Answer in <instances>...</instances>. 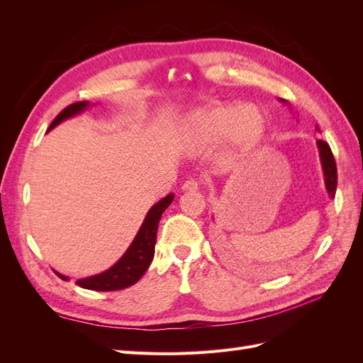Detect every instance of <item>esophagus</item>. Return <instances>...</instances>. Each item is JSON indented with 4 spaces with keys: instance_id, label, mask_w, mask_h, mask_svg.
<instances>
[{
    "instance_id": "esophagus-1",
    "label": "esophagus",
    "mask_w": 363,
    "mask_h": 363,
    "mask_svg": "<svg viewBox=\"0 0 363 363\" xmlns=\"http://www.w3.org/2000/svg\"><path fill=\"white\" fill-rule=\"evenodd\" d=\"M199 188H200V182H196L195 179L186 180L182 186L183 191H199Z\"/></svg>"
}]
</instances>
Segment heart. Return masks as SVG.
<instances>
[{"instance_id": "heart-1", "label": "heart", "mask_w": 363, "mask_h": 363, "mask_svg": "<svg viewBox=\"0 0 363 363\" xmlns=\"http://www.w3.org/2000/svg\"><path fill=\"white\" fill-rule=\"evenodd\" d=\"M188 131L200 140H213L232 133L239 144L250 145L259 140L265 131V116L252 106L216 104L196 112Z\"/></svg>"}]
</instances>
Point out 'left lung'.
<instances>
[{
    "instance_id": "1",
    "label": "left lung",
    "mask_w": 363,
    "mask_h": 363,
    "mask_svg": "<svg viewBox=\"0 0 363 363\" xmlns=\"http://www.w3.org/2000/svg\"><path fill=\"white\" fill-rule=\"evenodd\" d=\"M281 103H288L286 100H280ZM315 130H320V127H315ZM318 150H320V159L323 164V172H324V182H325V189L330 195V199H335L336 194V186H337V169H336V162L333 157V152L330 150V145L324 140L316 142Z\"/></svg>"
}]
</instances>
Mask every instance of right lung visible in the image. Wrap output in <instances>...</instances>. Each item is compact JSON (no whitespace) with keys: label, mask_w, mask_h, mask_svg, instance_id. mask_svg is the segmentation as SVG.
<instances>
[{"label":"right lung","mask_w":363,"mask_h":363,"mask_svg":"<svg viewBox=\"0 0 363 363\" xmlns=\"http://www.w3.org/2000/svg\"><path fill=\"white\" fill-rule=\"evenodd\" d=\"M87 106H89L87 101H79L65 107L63 111L54 118L48 130L59 125L65 119L79 115ZM172 200H174V194H169L150 208L144 223H142L139 228L138 235L133 239V242L130 244L123 257H121L113 267H111L101 274H96V276L77 280L75 283L84 289L101 291V292L125 289L131 286V284H135L142 276H144L152 257H155V245H156L159 221L162 218V213L167 211V207L172 203ZM56 274L62 280H68L67 276H62L59 272Z\"/></svg>","instance_id":"1"}]
</instances>
